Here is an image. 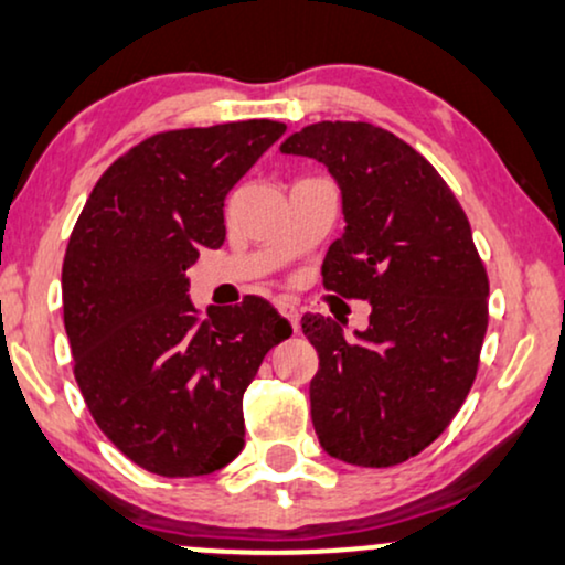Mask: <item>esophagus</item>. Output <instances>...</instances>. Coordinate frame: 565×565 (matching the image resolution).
<instances>
[{
  "label": "esophagus",
  "mask_w": 565,
  "mask_h": 565,
  "mask_svg": "<svg viewBox=\"0 0 565 565\" xmlns=\"http://www.w3.org/2000/svg\"><path fill=\"white\" fill-rule=\"evenodd\" d=\"M276 307H278V312H281V316L289 320L291 328H295V331H297V328H299V310H297V305L291 302V299H281V302H278Z\"/></svg>",
  "instance_id": "obj_1"
}]
</instances>
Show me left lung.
I'll list each match as a JSON object with an SVG mask.
<instances>
[{"instance_id":"1","label":"left lung","mask_w":565,"mask_h":565,"mask_svg":"<svg viewBox=\"0 0 565 565\" xmlns=\"http://www.w3.org/2000/svg\"><path fill=\"white\" fill-rule=\"evenodd\" d=\"M281 153L326 163L347 230L328 247L323 287L373 305L347 339L302 318L320 356L310 409L320 446L356 467H394L451 425L488 331V270L459 200L409 142L370 122H318Z\"/></svg>"}]
</instances>
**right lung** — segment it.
Segmentation results:
<instances>
[{
	"label": "right lung",
	"mask_w": 565,
	"mask_h": 565,
	"mask_svg": "<svg viewBox=\"0 0 565 565\" xmlns=\"http://www.w3.org/2000/svg\"><path fill=\"white\" fill-rule=\"evenodd\" d=\"M287 132L270 119L169 130L119 156L70 234L64 331L102 433L161 477H200L245 446L242 396L291 335L263 297L200 318L188 268L224 245V198Z\"/></svg>",
	"instance_id": "right-lung-1"
}]
</instances>
